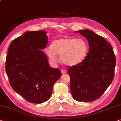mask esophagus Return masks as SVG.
<instances>
[{
    "mask_svg": "<svg viewBox=\"0 0 121 121\" xmlns=\"http://www.w3.org/2000/svg\"><path fill=\"white\" fill-rule=\"evenodd\" d=\"M61 73H62V74L65 73L66 72V70H64V69H61Z\"/></svg>",
    "mask_w": 121,
    "mask_h": 121,
    "instance_id": "esophagus-1",
    "label": "esophagus"
}]
</instances>
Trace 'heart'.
Instances as JSON below:
<instances>
[{"label": "heart", "instance_id": "1", "mask_svg": "<svg viewBox=\"0 0 121 121\" xmlns=\"http://www.w3.org/2000/svg\"><path fill=\"white\" fill-rule=\"evenodd\" d=\"M87 51V44L84 40L72 38L55 40L52 46L46 49V54L51 61H57V54L60 56L62 63L67 66L80 64L86 57Z\"/></svg>", "mask_w": 121, "mask_h": 121}]
</instances>
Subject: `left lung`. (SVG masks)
I'll return each instance as SVG.
<instances>
[{
    "label": "left lung",
    "instance_id": "8db88e82",
    "mask_svg": "<svg viewBox=\"0 0 121 121\" xmlns=\"http://www.w3.org/2000/svg\"><path fill=\"white\" fill-rule=\"evenodd\" d=\"M87 38L89 51L82 61L70 66V90L75 100L94 101L100 97L114 78L116 59L110 44L90 30L76 31Z\"/></svg>",
    "mask_w": 121,
    "mask_h": 121
}]
</instances>
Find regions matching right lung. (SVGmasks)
Returning <instances> with one entry per match:
<instances>
[{
  "label": "right lung",
  "instance_id": "1",
  "mask_svg": "<svg viewBox=\"0 0 121 121\" xmlns=\"http://www.w3.org/2000/svg\"><path fill=\"white\" fill-rule=\"evenodd\" d=\"M48 42L46 31H27L13 40L6 55L5 70L10 86L34 104L48 100L54 85L61 76L59 69L51 67L41 50Z\"/></svg>",
  "mask_w": 121,
  "mask_h": 121
}]
</instances>
